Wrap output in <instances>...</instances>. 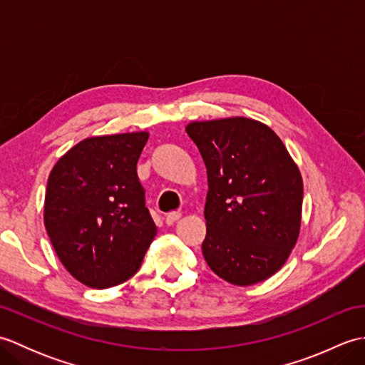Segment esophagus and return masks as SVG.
<instances>
[{"mask_svg": "<svg viewBox=\"0 0 365 365\" xmlns=\"http://www.w3.org/2000/svg\"><path fill=\"white\" fill-rule=\"evenodd\" d=\"M180 218H182V212H170L166 215V224L168 226H173V224Z\"/></svg>", "mask_w": 365, "mask_h": 365, "instance_id": "34e87169", "label": "esophagus"}]
</instances>
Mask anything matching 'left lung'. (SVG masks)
Segmentation results:
<instances>
[{
  "mask_svg": "<svg viewBox=\"0 0 365 365\" xmlns=\"http://www.w3.org/2000/svg\"><path fill=\"white\" fill-rule=\"evenodd\" d=\"M188 136L208 177L204 259L215 274L246 287L289 259L301 229L302 178L273 130L247 118L191 122Z\"/></svg>",
  "mask_w": 365,
  "mask_h": 365,
  "instance_id": "8db88e82",
  "label": "left lung"
}]
</instances>
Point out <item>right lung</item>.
<instances>
[{
	"instance_id": "obj_1",
	"label": "right lung",
	"mask_w": 365,
	"mask_h": 365,
	"mask_svg": "<svg viewBox=\"0 0 365 365\" xmlns=\"http://www.w3.org/2000/svg\"><path fill=\"white\" fill-rule=\"evenodd\" d=\"M147 139V131L86 138L50 173L46 234L68 273L91 289L128 281L157 235L136 173Z\"/></svg>"
}]
</instances>
